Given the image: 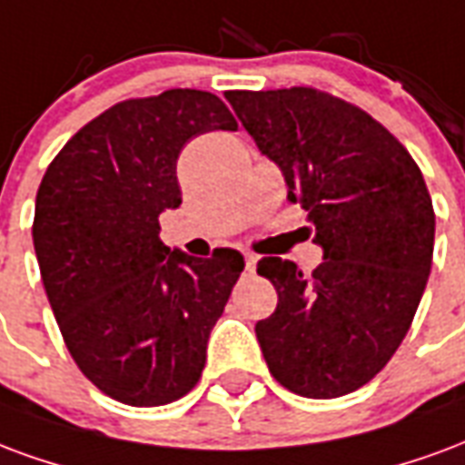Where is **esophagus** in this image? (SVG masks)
Here are the masks:
<instances>
[{
	"mask_svg": "<svg viewBox=\"0 0 465 465\" xmlns=\"http://www.w3.org/2000/svg\"><path fill=\"white\" fill-rule=\"evenodd\" d=\"M255 265H257V257L255 255H245V267L250 270V272L255 270Z\"/></svg>",
	"mask_w": 465,
	"mask_h": 465,
	"instance_id": "obj_1",
	"label": "esophagus"
}]
</instances>
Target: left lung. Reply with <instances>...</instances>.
Listing matches in <instances>:
<instances>
[{
  "label": "left lung",
  "instance_id": "obj_1",
  "mask_svg": "<svg viewBox=\"0 0 465 465\" xmlns=\"http://www.w3.org/2000/svg\"><path fill=\"white\" fill-rule=\"evenodd\" d=\"M287 200L310 210L322 262L312 277L262 257L277 310L255 324L272 376L294 394L334 399L371 381L411 327L431 272V195L404 145L341 98L307 86L228 91Z\"/></svg>",
  "mask_w": 465,
  "mask_h": 465
}]
</instances>
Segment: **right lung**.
<instances>
[{
    "label": "right lung",
    "instance_id": "right-lung-1",
    "mask_svg": "<svg viewBox=\"0 0 465 465\" xmlns=\"http://www.w3.org/2000/svg\"><path fill=\"white\" fill-rule=\"evenodd\" d=\"M215 94L171 89L116 104L46 168L34 250L64 341L84 376L128 406H163L198 384L210 330L245 267L237 250L163 245L181 205L175 163L208 131H235Z\"/></svg>",
    "mask_w": 465,
    "mask_h": 465
}]
</instances>
